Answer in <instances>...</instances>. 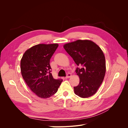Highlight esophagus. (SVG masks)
I'll return each mask as SVG.
<instances>
[{"label":"esophagus","instance_id":"1","mask_svg":"<svg viewBox=\"0 0 128 128\" xmlns=\"http://www.w3.org/2000/svg\"><path fill=\"white\" fill-rule=\"evenodd\" d=\"M72 76V74L70 73H68L67 74V76H66V78H70V77Z\"/></svg>","mask_w":128,"mask_h":128}]
</instances>
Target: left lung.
<instances>
[{
    "label": "left lung",
    "instance_id": "1",
    "mask_svg": "<svg viewBox=\"0 0 128 128\" xmlns=\"http://www.w3.org/2000/svg\"><path fill=\"white\" fill-rule=\"evenodd\" d=\"M64 48L80 68L76 69L80 83L74 86L75 94L81 98L94 94L103 82L106 72L105 58L99 46L88 40H77Z\"/></svg>",
    "mask_w": 128,
    "mask_h": 128
}]
</instances>
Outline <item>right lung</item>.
<instances>
[{"label":"right lung","instance_id":"add662e5","mask_svg":"<svg viewBox=\"0 0 128 128\" xmlns=\"http://www.w3.org/2000/svg\"><path fill=\"white\" fill-rule=\"evenodd\" d=\"M58 44H38L27 50L21 60V74L27 86L38 96L48 98L54 94L62 79H54L50 61Z\"/></svg>","mask_w":128,"mask_h":128}]
</instances>
